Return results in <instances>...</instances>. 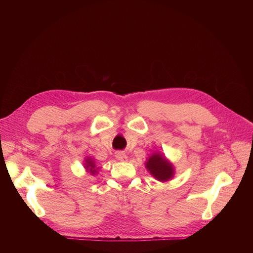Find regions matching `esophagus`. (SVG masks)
Wrapping results in <instances>:
<instances>
[{
  "label": "esophagus",
  "instance_id": "34e87169",
  "mask_svg": "<svg viewBox=\"0 0 253 253\" xmlns=\"http://www.w3.org/2000/svg\"><path fill=\"white\" fill-rule=\"evenodd\" d=\"M116 158L119 160V161H127L128 160V157L127 155L124 153V152H116Z\"/></svg>",
  "mask_w": 253,
  "mask_h": 253
}]
</instances>
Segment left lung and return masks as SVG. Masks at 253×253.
Segmentation results:
<instances>
[{
  "label": "left lung",
  "mask_w": 253,
  "mask_h": 253,
  "mask_svg": "<svg viewBox=\"0 0 253 253\" xmlns=\"http://www.w3.org/2000/svg\"><path fill=\"white\" fill-rule=\"evenodd\" d=\"M146 167L150 173L160 181H166L173 176V167L159 154L152 155L148 159Z\"/></svg>",
  "instance_id": "obj_1"
}]
</instances>
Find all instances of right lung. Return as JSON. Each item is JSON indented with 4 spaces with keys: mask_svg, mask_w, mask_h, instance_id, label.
<instances>
[{
    "mask_svg": "<svg viewBox=\"0 0 253 253\" xmlns=\"http://www.w3.org/2000/svg\"><path fill=\"white\" fill-rule=\"evenodd\" d=\"M86 168L89 169V171L94 174L96 172V167H95V164H94V161L91 159V158H88L86 159ZM98 169V168H97Z\"/></svg>",
    "mask_w": 253,
    "mask_h": 253,
    "instance_id": "1",
    "label": "right lung"
}]
</instances>
